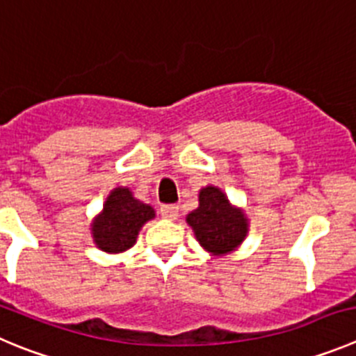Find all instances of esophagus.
Wrapping results in <instances>:
<instances>
[{"label":"esophagus","instance_id":"1","mask_svg":"<svg viewBox=\"0 0 356 356\" xmlns=\"http://www.w3.org/2000/svg\"><path fill=\"white\" fill-rule=\"evenodd\" d=\"M162 217L169 218V220H175L178 217V207L176 204H162L161 207Z\"/></svg>","mask_w":356,"mask_h":356}]
</instances>
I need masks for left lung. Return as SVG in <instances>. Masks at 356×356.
I'll list each match as a JSON object with an SVG mask.
<instances>
[{
  "mask_svg": "<svg viewBox=\"0 0 356 356\" xmlns=\"http://www.w3.org/2000/svg\"><path fill=\"white\" fill-rule=\"evenodd\" d=\"M195 240L213 256L233 252L245 240L249 220L240 208L233 207L218 187L208 185L200 191V207L187 215Z\"/></svg>",
  "mask_w": 356,
  "mask_h": 356,
  "instance_id": "1",
  "label": "left lung"
}]
</instances>
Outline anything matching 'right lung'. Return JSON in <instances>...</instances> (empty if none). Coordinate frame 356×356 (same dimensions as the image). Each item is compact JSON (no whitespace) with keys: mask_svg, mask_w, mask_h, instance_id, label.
Segmentation results:
<instances>
[{"mask_svg":"<svg viewBox=\"0 0 356 356\" xmlns=\"http://www.w3.org/2000/svg\"><path fill=\"white\" fill-rule=\"evenodd\" d=\"M153 217L155 210L136 200L130 188L116 187L107 195L104 210L91 222L93 242L104 252H125L136 243L141 227Z\"/></svg>","mask_w":356,"mask_h":356,"instance_id":"obj_1","label":"right lung"}]
</instances>
